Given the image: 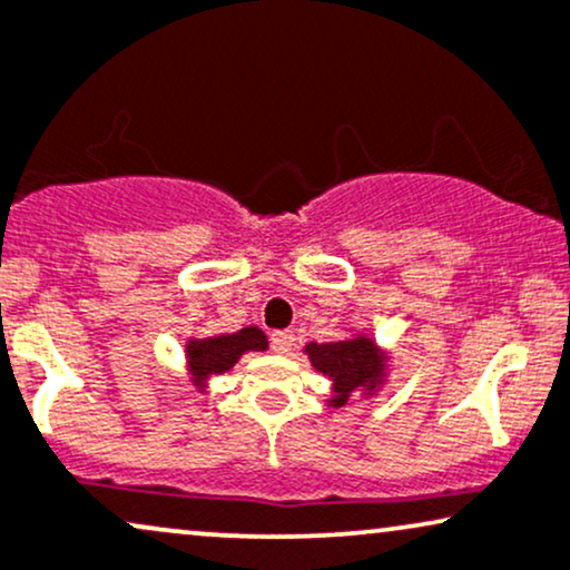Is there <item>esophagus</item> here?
<instances>
[{"label":"esophagus","mask_w":570,"mask_h":570,"mask_svg":"<svg viewBox=\"0 0 570 570\" xmlns=\"http://www.w3.org/2000/svg\"><path fill=\"white\" fill-rule=\"evenodd\" d=\"M292 344H294L292 331H273L271 334V347L276 352H289Z\"/></svg>","instance_id":"34e87169"}]
</instances>
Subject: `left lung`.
<instances>
[{
    "mask_svg": "<svg viewBox=\"0 0 570 570\" xmlns=\"http://www.w3.org/2000/svg\"><path fill=\"white\" fill-rule=\"evenodd\" d=\"M305 355L313 368L331 379V407L347 405L350 394H376L386 381L389 355L371 336L355 334L336 342H309Z\"/></svg>",
    "mask_w": 570,
    "mask_h": 570,
    "instance_id": "8db88e82",
    "label": "left lung"
}]
</instances>
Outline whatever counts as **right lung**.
Instances as JSON below:
<instances>
[{
	"label": "right lung",
	"mask_w": 570,
	"mask_h": 570,
	"mask_svg": "<svg viewBox=\"0 0 570 570\" xmlns=\"http://www.w3.org/2000/svg\"><path fill=\"white\" fill-rule=\"evenodd\" d=\"M268 350V336L257 326H247L234 334H218L186 342V368L194 379V386L205 392L207 381L232 371L244 352Z\"/></svg>",
	"instance_id": "obj_1"
}]
</instances>
